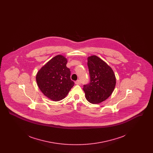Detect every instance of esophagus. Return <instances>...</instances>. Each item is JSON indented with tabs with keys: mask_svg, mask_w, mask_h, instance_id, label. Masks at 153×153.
<instances>
[{
	"mask_svg": "<svg viewBox=\"0 0 153 153\" xmlns=\"http://www.w3.org/2000/svg\"><path fill=\"white\" fill-rule=\"evenodd\" d=\"M75 84H77V85H80L81 84V81L80 80H77L76 82H75Z\"/></svg>",
	"mask_w": 153,
	"mask_h": 153,
	"instance_id": "34e87169",
	"label": "esophagus"
}]
</instances>
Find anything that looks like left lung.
Segmentation results:
<instances>
[{"label":"left lung","instance_id":"8db88e82","mask_svg":"<svg viewBox=\"0 0 153 153\" xmlns=\"http://www.w3.org/2000/svg\"><path fill=\"white\" fill-rule=\"evenodd\" d=\"M89 82L84 85L83 90L88 102L97 104L106 100L112 94L116 85L114 71L96 56L88 58Z\"/></svg>","mask_w":153,"mask_h":153}]
</instances>
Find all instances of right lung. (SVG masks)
Here are the masks:
<instances>
[{
	"label": "right lung",
	"instance_id": "add662e5",
	"mask_svg": "<svg viewBox=\"0 0 153 153\" xmlns=\"http://www.w3.org/2000/svg\"><path fill=\"white\" fill-rule=\"evenodd\" d=\"M67 59L57 55L48 62L38 72V86L46 97L59 101L68 95L74 83L71 79V71L66 67Z\"/></svg>",
	"mask_w": 153,
	"mask_h": 153
}]
</instances>
